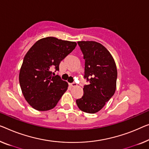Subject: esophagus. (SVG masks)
I'll return each instance as SVG.
<instances>
[{"label": "esophagus", "mask_w": 149, "mask_h": 149, "mask_svg": "<svg viewBox=\"0 0 149 149\" xmlns=\"http://www.w3.org/2000/svg\"><path fill=\"white\" fill-rule=\"evenodd\" d=\"M70 86H72V87H76L77 86V84L76 83H75V82H74V83H72V84H70Z\"/></svg>", "instance_id": "obj_1"}]
</instances>
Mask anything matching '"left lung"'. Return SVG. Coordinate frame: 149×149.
Here are the masks:
<instances>
[{
    "label": "left lung",
    "mask_w": 149,
    "mask_h": 149,
    "mask_svg": "<svg viewBox=\"0 0 149 149\" xmlns=\"http://www.w3.org/2000/svg\"><path fill=\"white\" fill-rule=\"evenodd\" d=\"M85 59V75L90 84L84 86V95L76 100L84 112L94 114L105 106L116 88L117 69L112 55L105 47L96 41L77 42Z\"/></svg>",
    "instance_id": "left-lung-1"
}]
</instances>
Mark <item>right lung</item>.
<instances>
[{"instance_id":"1","label":"right lung","mask_w":149,"mask_h":149,"mask_svg":"<svg viewBox=\"0 0 149 149\" xmlns=\"http://www.w3.org/2000/svg\"><path fill=\"white\" fill-rule=\"evenodd\" d=\"M76 45L74 41L48 37L38 40L26 53L20 70L19 83L24 97L34 109H53L68 90V82L57 75L53 76L51 70H59L61 61Z\"/></svg>"}]
</instances>
